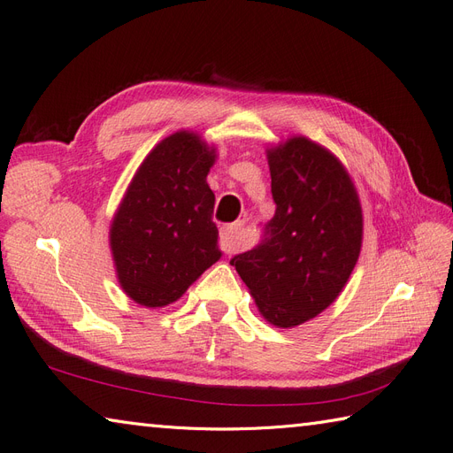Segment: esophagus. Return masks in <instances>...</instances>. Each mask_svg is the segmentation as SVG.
<instances>
[{
	"instance_id": "34e87169",
	"label": "esophagus",
	"mask_w": 453,
	"mask_h": 453,
	"mask_svg": "<svg viewBox=\"0 0 453 453\" xmlns=\"http://www.w3.org/2000/svg\"><path fill=\"white\" fill-rule=\"evenodd\" d=\"M242 232H243L242 221L232 223L221 230V240H219V243H221V250L225 253H234L242 248V243H243Z\"/></svg>"
}]
</instances>
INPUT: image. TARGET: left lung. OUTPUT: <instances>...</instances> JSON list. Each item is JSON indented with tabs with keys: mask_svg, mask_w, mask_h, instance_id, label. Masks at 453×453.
I'll use <instances>...</instances> for the list:
<instances>
[{
	"mask_svg": "<svg viewBox=\"0 0 453 453\" xmlns=\"http://www.w3.org/2000/svg\"><path fill=\"white\" fill-rule=\"evenodd\" d=\"M276 213L265 240L230 265L263 318L303 325L331 306L357 265L363 210L348 170L304 135L266 149Z\"/></svg>",
	"mask_w": 453,
	"mask_h": 453,
	"instance_id": "8db88e82",
	"label": "left lung"
}]
</instances>
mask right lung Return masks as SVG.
<instances>
[{"mask_svg": "<svg viewBox=\"0 0 453 453\" xmlns=\"http://www.w3.org/2000/svg\"><path fill=\"white\" fill-rule=\"evenodd\" d=\"M215 147L180 130L140 164L109 228L117 280L134 303L162 308L181 298L221 258L215 195L205 177Z\"/></svg>", "mask_w": 453, "mask_h": 453, "instance_id": "right-lung-1", "label": "right lung"}]
</instances>
